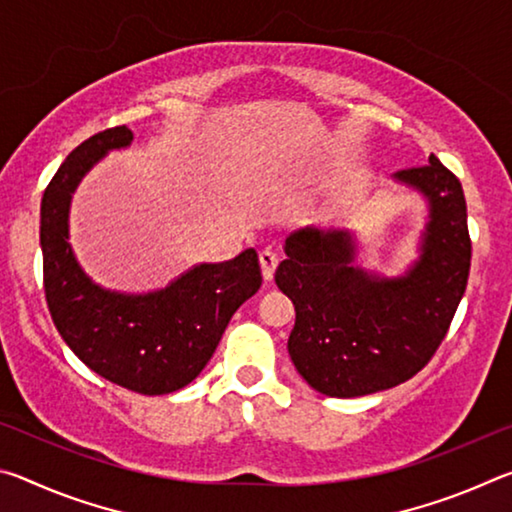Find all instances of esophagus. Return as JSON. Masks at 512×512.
Wrapping results in <instances>:
<instances>
[{"instance_id": "obj_1", "label": "esophagus", "mask_w": 512, "mask_h": 512, "mask_svg": "<svg viewBox=\"0 0 512 512\" xmlns=\"http://www.w3.org/2000/svg\"><path fill=\"white\" fill-rule=\"evenodd\" d=\"M259 264H262L264 280L271 282L275 275V268H277V264H280V257H277L273 250H262V253H259Z\"/></svg>"}]
</instances>
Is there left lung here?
Listing matches in <instances>:
<instances>
[{
	"instance_id": "obj_1",
	"label": "left lung",
	"mask_w": 512,
	"mask_h": 512,
	"mask_svg": "<svg viewBox=\"0 0 512 512\" xmlns=\"http://www.w3.org/2000/svg\"><path fill=\"white\" fill-rule=\"evenodd\" d=\"M422 194L427 223L402 275L357 266L350 230L305 228L284 244L275 284L296 307L289 354L302 379L329 397L386 391L427 366L461 302L472 244L463 187L436 155L393 173Z\"/></svg>"
}]
</instances>
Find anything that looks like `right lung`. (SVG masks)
Masks as SVG:
<instances>
[{
	"mask_svg": "<svg viewBox=\"0 0 512 512\" xmlns=\"http://www.w3.org/2000/svg\"><path fill=\"white\" fill-rule=\"evenodd\" d=\"M133 131L108 128L60 164L40 205L45 296L63 341L103 379L142 395H167L194 381L212 359L235 311L262 287L255 248L219 264H196L164 289H103L69 244V205L81 180Z\"/></svg>",
	"mask_w": 512,
	"mask_h": 512,
	"instance_id": "right-lung-1",
	"label": "right lung"
}]
</instances>
